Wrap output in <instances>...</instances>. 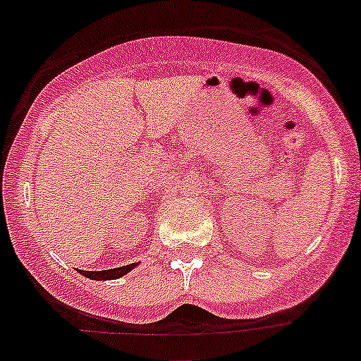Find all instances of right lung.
Wrapping results in <instances>:
<instances>
[{"instance_id":"add662e5","label":"right lung","mask_w":361,"mask_h":361,"mask_svg":"<svg viewBox=\"0 0 361 361\" xmlns=\"http://www.w3.org/2000/svg\"><path fill=\"white\" fill-rule=\"evenodd\" d=\"M135 266H138V264H129V266L115 267V269L106 271H81V274H85L87 278H92V280H115V278H120L126 273H129Z\"/></svg>"}]
</instances>
